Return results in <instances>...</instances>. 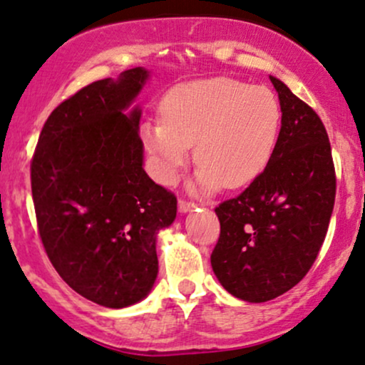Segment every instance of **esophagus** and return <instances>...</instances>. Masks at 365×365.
<instances>
[{
	"label": "esophagus",
	"instance_id": "obj_1",
	"mask_svg": "<svg viewBox=\"0 0 365 365\" xmlns=\"http://www.w3.org/2000/svg\"><path fill=\"white\" fill-rule=\"evenodd\" d=\"M193 208H196L195 202H190V200H186V198L179 200V210L181 212H190V210H193Z\"/></svg>",
	"mask_w": 365,
	"mask_h": 365
}]
</instances>
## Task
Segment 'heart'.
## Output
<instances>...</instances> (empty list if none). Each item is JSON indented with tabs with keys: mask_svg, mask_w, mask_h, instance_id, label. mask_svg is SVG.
Here are the masks:
<instances>
[{
	"mask_svg": "<svg viewBox=\"0 0 365 365\" xmlns=\"http://www.w3.org/2000/svg\"><path fill=\"white\" fill-rule=\"evenodd\" d=\"M162 117L143 129L155 175L174 181L195 143L196 184L214 191L222 182L229 190L248 186L265 170L279 139L282 110L265 86L212 77L172 88Z\"/></svg>",
	"mask_w": 365,
	"mask_h": 365,
	"instance_id": "heart-1",
	"label": "heart"
}]
</instances>
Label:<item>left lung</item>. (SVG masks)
Wrapping results in <instances>:
<instances>
[{
	"mask_svg": "<svg viewBox=\"0 0 365 365\" xmlns=\"http://www.w3.org/2000/svg\"><path fill=\"white\" fill-rule=\"evenodd\" d=\"M282 110L271 162L236 198L215 207L217 279L245 302L272 300L305 277L319 255L336 196L326 128L312 106L271 77Z\"/></svg>",
	"mask_w": 365,
	"mask_h": 365,
	"instance_id": "obj_1",
	"label": "left lung"
}]
</instances>
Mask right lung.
<instances>
[{"mask_svg":"<svg viewBox=\"0 0 365 365\" xmlns=\"http://www.w3.org/2000/svg\"><path fill=\"white\" fill-rule=\"evenodd\" d=\"M148 79L143 67L79 89L44 122L31 162L38 232L68 286L98 305L143 300L157 279V232L178 198L143 169L141 110L124 113Z\"/></svg>","mask_w":365,"mask_h":365,"instance_id":"1","label":"right lung"}]
</instances>
